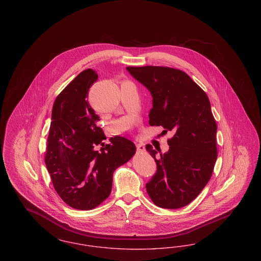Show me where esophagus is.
<instances>
[{"mask_svg":"<svg viewBox=\"0 0 261 261\" xmlns=\"http://www.w3.org/2000/svg\"><path fill=\"white\" fill-rule=\"evenodd\" d=\"M137 151H144L145 150V145L144 144H137Z\"/></svg>","mask_w":261,"mask_h":261,"instance_id":"esophagus-1","label":"esophagus"}]
</instances>
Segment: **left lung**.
Instances as JSON below:
<instances>
[{
	"label": "left lung",
	"mask_w": 261,
	"mask_h": 261,
	"mask_svg": "<svg viewBox=\"0 0 261 261\" xmlns=\"http://www.w3.org/2000/svg\"><path fill=\"white\" fill-rule=\"evenodd\" d=\"M126 69L151 94L149 125L174 132L163 154L146 146L158 166L146 185L148 195L162 208L183 207L208 183L217 159V125L208 97L182 70L152 65Z\"/></svg>",
	"instance_id": "1"
}]
</instances>
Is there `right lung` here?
Returning <instances> with one entry per match:
<instances>
[{
  "label": "right lung",
  "instance_id": "right-lung-1",
  "mask_svg": "<svg viewBox=\"0 0 261 261\" xmlns=\"http://www.w3.org/2000/svg\"><path fill=\"white\" fill-rule=\"evenodd\" d=\"M98 80L88 68L64 88L54 102L45 163L54 188L70 207L90 211L109 198L112 175L131 160L135 145L123 137L110 144L99 117L88 101V91ZM97 146H100L99 150Z\"/></svg>",
  "mask_w": 261,
  "mask_h": 261
}]
</instances>
